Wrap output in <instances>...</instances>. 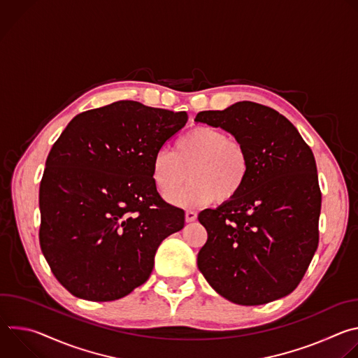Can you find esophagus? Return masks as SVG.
I'll use <instances>...</instances> for the list:
<instances>
[{"label": "esophagus", "instance_id": "esophagus-1", "mask_svg": "<svg viewBox=\"0 0 358 358\" xmlns=\"http://www.w3.org/2000/svg\"><path fill=\"white\" fill-rule=\"evenodd\" d=\"M195 218H196V213L195 211H191V210L185 211V221L187 222H192V221H195Z\"/></svg>", "mask_w": 358, "mask_h": 358}]
</instances>
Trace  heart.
I'll use <instances>...</instances> for the list:
<instances>
[{
	"label": "heart",
	"mask_w": 358,
	"mask_h": 358,
	"mask_svg": "<svg viewBox=\"0 0 358 358\" xmlns=\"http://www.w3.org/2000/svg\"><path fill=\"white\" fill-rule=\"evenodd\" d=\"M249 156L245 145L215 127L196 126L182 134L174 150L159 148L151 159V178L159 191L169 196L186 182L192 184L170 196L178 206H202L218 198L234 199L249 177Z\"/></svg>",
	"instance_id": "1"
}]
</instances>
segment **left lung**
<instances>
[{
    "label": "left lung",
    "instance_id": "8db88e82",
    "mask_svg": "<svg viewBox=\"0 0 358 358\" xmlns=\"http://www.w3.org/2000/svg\"><path fill=\"white\" fill-rule=\"evenodd\" d=\"M195 122L221 127L249 156L242 191L198 214L208 239L199 272L227 300L265 304L292 293L319 245L322 192L310 147L279 112L253 101L199 112Z\"/></svg>",
    "mask_w": 358,
    "mask_h": 358
}]
</instances>
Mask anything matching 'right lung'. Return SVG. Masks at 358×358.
Instances as JSON below:
<instances>
[{
    "label": "right lung",
    "mask_w": 358,
    "mask_h": 358,
    "mask_svg": "<svg viewBox=\"0 0 358 358\" xmlns=\"http://www.w3.org/2000/svg\"><path fill=\"white\" fill-rule=\"evenodd\" d=\"M185 112L120 100L75 116L39 185V243L58 282L93 301L124 297L151 275L160 243L184 228L151 178V159Z\"/></svg>",
    "instance_id": "obj_1"
}]
</instances>
